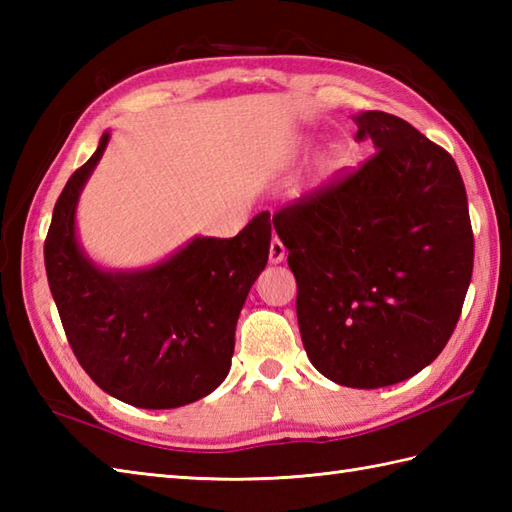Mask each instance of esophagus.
Wrapping results in <instances>:
<instances>
[{
    "instance_id": "esophagus-1",
    "label": "esophagus",
    "mask_w": 512,
    "mask_h": 512,
    "mask_svg": "<svg viewBox=\"0 0 512 512\" xmlns=\"http://www.w3.org/2000/svg\"><path fill=\"white\" fill-rule=\"evenodd\" d=\"M284 257H286V246L281 244L279 237H273V242H270V250H268V259L273 264H281L284 262Z\"/></svg>"
}]
</instances>
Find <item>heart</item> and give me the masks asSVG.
<instances>
[{
	"label": "heart",
	"mask_w": 512,
	"mask_h": 512,
	"mask_svg": "<svg viewBox=\"0 0 512 512\" xmlns=\"http://www.w3.org/2000/svg\"><path fill=\"white\" fill-rule=\"evenodd\" d=\"M332 160H334V151H330L328 158H325V162H332Z\"/></svg>",
	"instance_id": "1"
}]
</instances>
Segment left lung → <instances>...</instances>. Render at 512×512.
<instances>
[{
    "label": "left lung",
    "instance_id": "1",
    "mask_svg": "<svg viewBox=\"0 0 512 512\" xmlns=\"http://www.w3.org/2000/svg\"><path fill=\"white\" fill-rule=\"evenodd\" d=\"M376 154L273 215L297 279L303 347L356 389L427 367L458 325L473 275V228L458 165L385 112L356 118Z\"/></svg>",
    "mask_w": 512,
    "mask_h": 512
}]
</instances>
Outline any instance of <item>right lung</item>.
<instances>
[{"label":"right lung","mask_w":512,"mask_h":512,"mask_svg":"<svg viewBox=\"0 0 512 512\" xmlns=\"http://www.w3.org/2000/svg\"><path fill=\"white\" fill-rule=\"evenodd\" d=\"M110 134L76 169L52 211L43 259L65 336L107 394L140 409H173L209 396L226 378L235 325L266 268L270 213L235 237H195L143 270H103L76 242V202Z\"/></svg>","instance_id":"add662e5"}]
</instances>
